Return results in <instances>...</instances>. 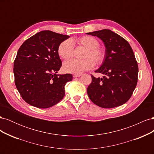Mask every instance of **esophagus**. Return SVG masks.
<instances>
[{"label":"esophagus","instance_id":"1","mask_svg":"<svg viewBox=\"0 0 154 154\" xmlns=\"http://www.w3.org/2000/svg\"><path fill=\"white\" fill-rule=\"evenodd\" d=\"M81 75H82L81 74H73V77H74V78L80 77V76H81Z\"/></svg>","mask_w":154,"mask_h":154}]
</instances>
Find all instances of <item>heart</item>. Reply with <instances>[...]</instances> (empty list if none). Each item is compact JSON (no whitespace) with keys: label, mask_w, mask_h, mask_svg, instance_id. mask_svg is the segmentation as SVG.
Masks as SVG:
<instances>
[{"label":"heart","mask_w":154,"mask_h":154,"mask_svg":"<svg viewBox=\"0 0 154 154\" xmlns=\"http://www.w3.org/2000/svg\"><path fill=\"white\" fill-rule=\"evenodd\" d=\"M76 42L87 49L84 60H69L63 64V69L67 73L80 74L97 65L103 63L105 58V51L99 48L100 43L94 37L91 36H82L76 40ZM58 53L63 59L71 58L74 54V45L71 40H66L58 46ZM95 62H94V61Z\"/></svg>","instance_id":"obj_1"}]
</instances>
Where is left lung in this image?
Segmentation results:
<instances>
[{
    "label": "left lung",
    "mask_w": 154,
    "mask_h": 154,
    "mask_svg": "<svg viewBox=\"0 0 154 154\" xmlns=\"http://www.w3.org/2000/svg\"><path fill=\"white\" fill-rule=\"evenodd\" d=\"M87 34L101 38L106 48L104 62L95 71L105 76L97 78L91 75L92 82L87 90L88 97L102 108L123 105L132 96L137 83L138 65L131 46L110 29Z\"/></svg>",
    "instance_id": "8db88e82"
}]
</instances>
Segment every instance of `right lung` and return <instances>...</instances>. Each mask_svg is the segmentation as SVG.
Listing matches in <instances>:
<instances>
[{
  "label": "right lung",
  "mask_w": 154,
  "mask_h": 154,
  "mask_svg": "<svg viewBox=\"0 0 154 154\" xmlns=\"http://www.w3.org/2000/svg\"><path fill=\"white\" fill-rule=\"evenodd\" d=\"M67 35L42 31L27 39L14 61L15 83L22 99L40 109L57 104L65 96L71 74H57L62 66L58 49Z\"/></svg>",
  "instance_id": "obj_1"
}]
</instances>
